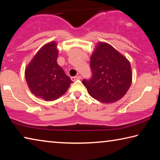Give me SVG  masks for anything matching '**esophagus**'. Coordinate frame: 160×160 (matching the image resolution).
<instances>
[{"mask_svg": "<svg viewBox=\"0 0 160 160\" xmlns=\"http://www.w3.org/2000/svg\"><path fill=\"white\" fill-rule=\"evenodd\" d=\"M80 79H81V76H80V75H78V76H75V77L71 78V80L72 81H75L77 80H80Z\"/></svg>", "mask_w": 160, "mask_h": 160, "instance_id": "esophagus-1", "label": "esophagus"}]
</instances>
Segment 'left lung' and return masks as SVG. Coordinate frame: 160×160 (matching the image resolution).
<instances>
[{"label": "left lung", "instance_id": "obj_1", "mask_svg": "<svg viewBox=\"0 0 160 160\" xmlns=\"http://www.w3.org/2000/svg\"><path fill=\"white\" fill-rule=\"evenodd\" d=\"M92 76L82 84L94 99L110 104L121 99L132 83L131 63L112 45L99 42L91 56Z\"/></svg>", "mask_w": 160, "mask_h": 160}]
</instances>
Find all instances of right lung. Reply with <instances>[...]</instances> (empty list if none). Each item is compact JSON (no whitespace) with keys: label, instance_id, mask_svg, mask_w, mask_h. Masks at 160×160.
I'll list each match as a JSON object with an SVG mask.
<instances>
[{"label":"right lung","instance_id":"right-lung-1","mask_svg":"<svg viewBox=\"0 0 160 160\" xmlns=\"http://www.w3.org/2000/svg\"><path fill=\"white\" fill-rule=\"evenodd\" d=\"M57 43L51 42L40 48L26 67L29 89L45 101H53L66 92L72 82L57 63Z\"/></svg>","mask_w":160,"mask_h":160}]
</instances>
